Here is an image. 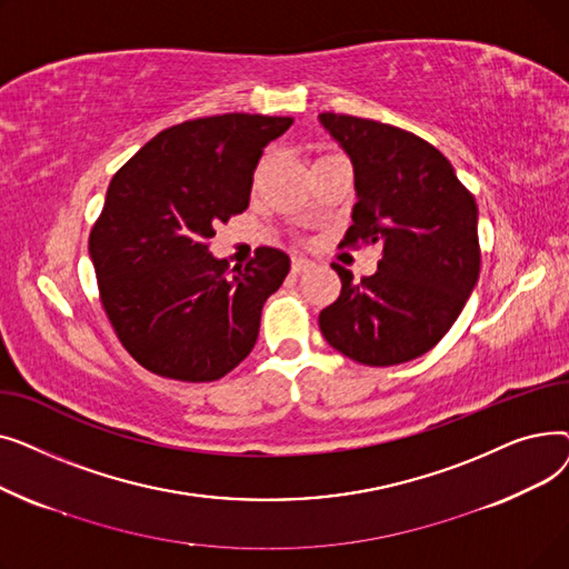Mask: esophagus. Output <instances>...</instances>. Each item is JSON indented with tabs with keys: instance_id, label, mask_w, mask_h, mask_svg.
<instances>
[{
	"instance_id": "obj_1",
	"label": "esophagus",
	"mask_w": 569,
	"mask_h": 569,
	"mask_svg": "<svg viewBox=\"0 0 569 569\" xmlns=\"http://www.w3.org/2000/svg\"><path fill=\"white\" fill-rule=\"evenodd\" d=\"M311 267H313V262L307 260V258H292V272L295 274H302V272H307V269H311Z\"/></svg>"
}]
</instances>
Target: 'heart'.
I'll use <instances>...</instances> for the list:
<instances>
[{
	"mask_svg": "<svg viewBox=\"0 0 569 569\" xmlns=\"http://www.w3.org/2000/svg\"><path fill=\"white\" fill-rule=\"evenodd\" d=\"M264 168H267V159H264V161H262V163H260V168H258V172H262V170H264Z\"/></svg>",
	"mask_w": 569,
	"mask_h": 569,
	"instance_id": "1",
	"label": "heart"
}]
</instances>
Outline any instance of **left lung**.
<instances>
[{
    "mask_svg": "<svg viewBox=\"0 0 569 569\" xmlns=\"http://www.w3.org/2000/svg\"><path fill=\"white\" fill-rule=\"evenodd\" d=\"M348 154L357 202L346 244H378V272L352 281L332 264L341 295L320 311L332 348L367 367L429 352L459 318L480 277L477 202L433 144L373 119L322 112Z\"/></svg>",
    "mask_w": 569,
    "mask_h": 569,
    "instance_id": "1",
    "label": "left lung"
}]
</instances>
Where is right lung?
<instances>
[{"label": "right lung", "mask_w": 569, "mask_h": 569, "mask_svg": "<svg viewBox=\"0 0 569 569\" xmlns=\"http://www.w3.org/2000/svg\"><path fill=\"white\" fill-rule=\"evenodd\" d=\"M292 117L230 112L149 140L117 170L89 234L101 302L133 360L163 378L219 380L253 350L290 258L262 247L242 269L209 253L214 226L249 207L262 149Z\"/></svg>", "instance_id": "obj_1"}]
</instances>
